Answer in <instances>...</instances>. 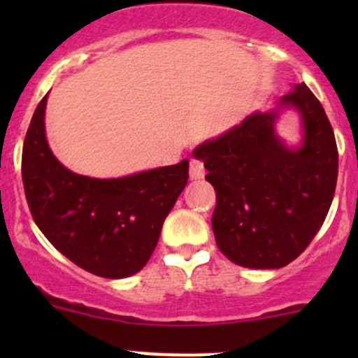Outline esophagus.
Segmentation results:
<instances>
[{"label":"esophagus","mask_w":358,"mask_h":358,"mask_svg":"<svg viewBox=\"0 0 358 358\" xmlns=\"http://www.w3.org/2000/svg\"><path fill=\"white\" fill-rule=\"evenodd\" d=\"M190 178L192 180H199L204 176V164L199 159H190Z\"/></svg>","instance_id":"34e87169"}]
</instances>
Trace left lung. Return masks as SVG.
<instances>
[{"label":"left lung","instance_id":"left-lung-1","mask_svg":"<svg viewBox=\"0 0 358 358\" xmlns=\"http://www.w3.org/2000/svg\"><path fill=\"white\" fill-rule=\"evenodd\" d=\"M301 114L303 145L287 149L275 135L277 110L248 115L194 156L208 169L216 208V246L236 265L282 268L322 227L338 180V147L322 103L305 83L279 102Z\"/></svg>","mask_w":358,"mask_h":358}]
</instances>
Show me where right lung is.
<instances>
[{
  "label": "right lung",
  "mask_w": 358,
  "mask_h": 358,
  "mask_svg": "<svg viewBox=\"0 0 358 358\" xmlns=\"http://www.w3.org/2000/svg\"><path fill=\"white\" fill-rule=\"evenodd\" d=\"M46 96L36 107L22 150L25 199L36 225L64 256L93 275L124 279L140 272L185 189L189 161L114 180L76 175L46 142Z\"/></svg>",
  "instance_id": "1"
}]
</instances>
